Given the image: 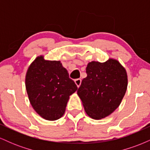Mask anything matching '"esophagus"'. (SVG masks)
Listing matches in <instances>:
<instances>
[{
	"label": "esophagus",
	"mask_w": 150,
	"mask_h": 150,
	"mask_svg": "<svg viewBox=\"0 0 150 150\" xmlns=\"http://www.w3.org/2000/svg\"><path fill=\"white\" fill-rule=\"evenodd\" d=\"M75 84H76V85L77 86V87H79L81 85V79H76V80H75Z\"/></svg>",
	"instance_id": "obj_1"
}]
</instances>
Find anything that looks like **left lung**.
Instances as JSON below:
<instances>
[{"mask_svg":"<svg viewBox=\"0 0 150 150\" xmlns=\"http://www.w3.org/2000/svg\"><path fill=\"white\" fill-rule=\"evenodd\" d=\"M77 94L89 117L101 119L118 107L128 86L125 69L118 61L110 58L104 63L92 61L86 68Z\"/></svg>","mask_w":150,"mask_h":150,"instance_id":"obj_1","label":"left lung"}]
</instances>
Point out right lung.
<instances>
[{"label":"right lung","mask_w":150,"mask_h":150,"mask_svg":"<svg viewBox=\"0 0 150 150\" xmlns=\"http://www.w3.org/2000/svg\"><path fill=\"white\" fill-rule=\"evenodd\" d=\"M25 86L30 104L43 118L59 119L64 114L69 97L77 89L60 61H46L42 56L27 70Z\"/></svg>","instance_id":"1"}]
</instances>
